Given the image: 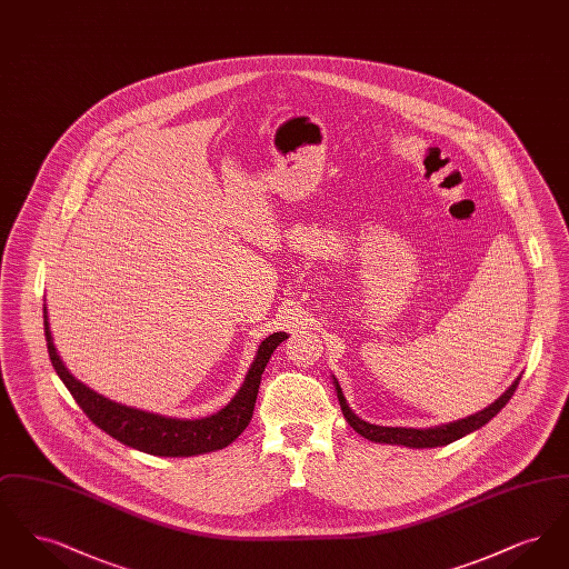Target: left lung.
<instances>
[{
    "label": "left lung",
    "mask_w": 569,
    "mask_h": 569,
    "mask_svg": "<svg viewBox=\"0 0 569 569\" xmlns=\"http://www.w3.org/2000/svg\"><path fill=\"white\" fill-rule=\"evenodd\" d=\"M335 379V378H332ZM520 378L515 379V383L490 406L485 407L482 411L473 413V416H467L462 420L457 422H450V425H441V427H433V429H406V427H378V425H369L365 420H360L356 413H353L343 392H341V386L339 381L335 379V390H337V399H339V406L341 411L346 416V420L350 422L356 433L362 435L365 439H371L376 443H395V446H406V448H437V446H448L452 441H457L465 435L473 433L478 429H482L487 425L488 420H492L506 403L512 399V395L516 392V386H518Z\"/></svg>",
    "instance_id": "obj_1"
}]
</instances>
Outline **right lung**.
I'll use <instances>...</instances> for the list:
<instances>
[{"label":"right lung","instance_id":"1","mask_svg":"<svg viewBox=\"0 0 569 569\" xmlns=\"http://www.w3.org/2000/svg\"><path fill=\"white\" fill-rule=\"evenodd\" d=\"M44 337H47L49 358L53 362L57 376L66 383V388L87 413V418L98 429L114 437L117 441L153 457H196V455L216 452L230 446L239 435L243 433L253 416L260 379L271 353L277 350L281 341L288 339L286 332H272L271 337H267L260 343L256 358L244 376L241 390L234 395V399L228 406L209 418L181 420V418H166L160 413L114 403L74 378L66 369L63 360L59 358L54 348L47 307H44Z\"/></svg>","mask_w":569,"mask_h":569}]
</instances>
